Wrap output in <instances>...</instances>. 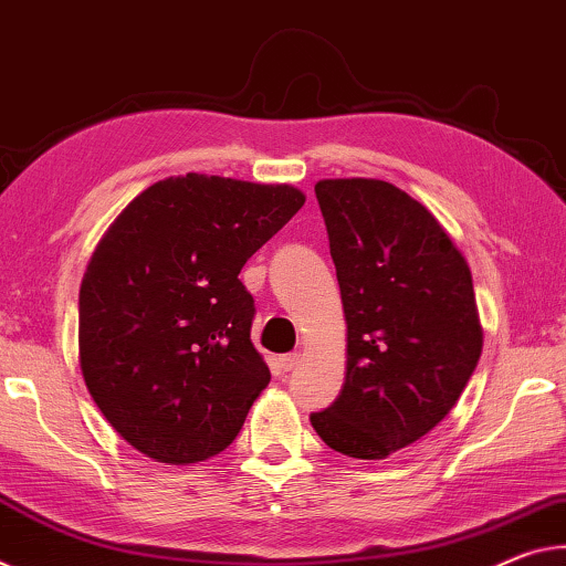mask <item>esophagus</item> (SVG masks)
<instances>
[{
    "label": "esophagus",
    "instance_id": "esophagus-1",
    "mask_svg": "<svg viewBox=\"0 0 566 566\" xmlns=\"http://www.w3.org/2000/svg\"><path fill=\"white\" fill-rule=\"evenodd\" d=\"M277 364H281L283 370H293L295 366L301 364V354H285V356H281V360H277Z\"/></svg>",
    "mask_w": 566,
    "mask_h": 566
}]
</instances>
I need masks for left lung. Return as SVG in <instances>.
Masks as SVG:
<instances>
[{
    "instance_id": "left-lung-1",
    "label": "left lung",
    "mask_w": 566,
    "mask_h": 566,
    "mask_svg": "<svg viewBox=\"0 0 566 566\" xmlns=\"http://www.w3.org/2000/svg\"><path fill=\"white\" fill-rule=\"evenodd\" d=\"M331 258L348 323L346 384L311 413L346 457L386 459L426 437L481 356L471 271L439 220L384 180H321Z\"/></svg>"
}]
</instances>
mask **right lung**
<instances>
[{
  "instance_id": "1",
  "label": "right lung",
  "mask_w": 566,
  "mask_h": 566,
  "mask_svg": "<svg viewBox=\"0 0 566 566\" xmlns=\"http://www.w3.org/2000/svg\"><path fill=\"white\" fill-rule=\"evenodd\" d=\"M303 202L291 185L188 172L150 185L99 240L80 289V364L137 451L196 464L243 429L271 370L238 273Z\"/></svg>"
}]
</instances>
